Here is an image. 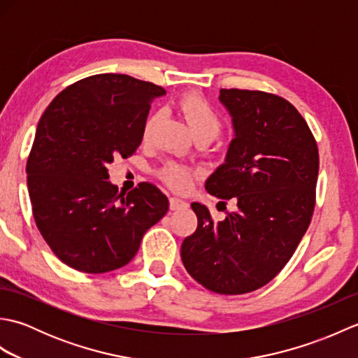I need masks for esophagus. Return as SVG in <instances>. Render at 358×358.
<instances>
[{"mask_svg":"<svg viewBox=\"0 0 358 358\" xmlns=\"http://www.w3.org/2000/svg\"><path fill=\"white\" fill-rule=\"evenodd\" d=\"M169 206H171V210H180V209H186L189 206V203L181 199H177V196H171Z\"/></svg>","mask_w":358,"mask_h":358,"instance_id":"34e87169","label":"esophagus"}]
</instances>
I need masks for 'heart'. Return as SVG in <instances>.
Segmentation results:
<instances>
[{"label":"heart","mask_w":358,"mask_h":358,"mask_svg":"<svg viewBox=\"0 0 358 358\" xmlns=\"http://www.w3.org/2000/svg\"><path fill=\"white\" fill-rule=\"evenodd\" d=\"M178 109L183 113L189 127L194 132V135H208L210 138L218 135L223 127V118L220 112L212 106L209 100H206L203 95L189 92L180 96L178 100ZM162 120L159 112H152L150 115L144 120L143 123V141H149L154 135L155 129ZM195 169L191 166L181 164V163H167L158 175L167 186H171L175 191H186L191 186L192 180L195 177Z\"/></svg>","instance_id":"heart-1"}]
</instances>
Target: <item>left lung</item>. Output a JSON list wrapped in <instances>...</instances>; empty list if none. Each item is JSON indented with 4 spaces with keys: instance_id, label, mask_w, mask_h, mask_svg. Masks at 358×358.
Returning a JSON list of instances; mask_svg holds the SVG:
<instances>
[{
    "instance_id": "8db88e82",
    "label": "left lung",
    "mask_w": 358,
    "mask_h": 358,
    "mask_svg": "<svg viewBox=\"0 0 358 358\" xmlns=\"http://www.w3.org/2000/svg\"><path fill=\"white\" fill-rule=\"evenodd\" d=\"M235 131L226 162L206 191L237 200V210L214 222L200 203L199 218L181 245L194 280L217 294L238 295L268 285L291 260L315 208L318 149L308 123L278 95L222 89Z\"/></svg>"
}]
</instances>
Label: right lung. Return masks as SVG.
I'll list each match as a JSON object with an SVG mask.
<instances>
[{
  "instance_id": "add662e5",
  "label": "right lung",
  "mask_w": 358,
  "mask_h": 358,
  "mask_svg": "<svg viewBox=\"0 0 358 358\" xmlns=\"http://www.w3.org/2000/svg\"><path fill=\"white\" fill-rule=\"evenodd\" d=\"M164 94L154 83L100 73L66 87L44 110L27 158V187L38 231L71 268H123L169 209L154 185L124 195L108 181V166L135 154L150 103Z\"/></svg>"
}]
</instances>
